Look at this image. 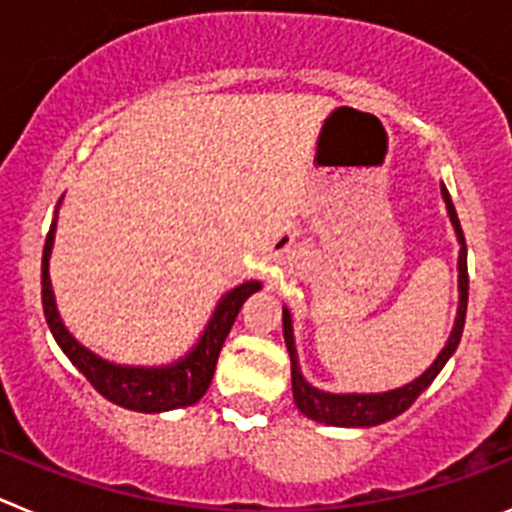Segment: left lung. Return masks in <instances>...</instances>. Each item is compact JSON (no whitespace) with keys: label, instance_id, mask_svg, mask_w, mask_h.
Listing matches in <instances>:
<instances>
[{"label":"left lung","instance_id":"obj_1","mask_svg":"<svg viewBox=\"0 0 512 512\" xmlns=\"http://www.w3.org/2000/svg\"><path fill=\"white\" fill-rule=\"evenodd\" d=\"M443 200L449 207L451 223H454L456 238L461 243L459 251V315H456V325L451 330L449 343L443 346V351L438 354V359L433 361L431 369H425V374H420L415 382L405 384L400 390L382 392V395H330V392H320L315 387L305 382V377L300 374V366H297V351H295V336H292V318H289L287 307L282 310L284 320V343H287L289 361H292V395H295V405L302 415L318 420L325 425H343V428H364V425H379L387 423V420L397 418L400 413L413 405L423 390H428V384L438 377V372L443 369V364L451 359V354L456 351L461 341V333H464V318H467V297H469V274H467V243H464V230L459 225V217H456L454 202H451L446 187H441Z\"/></svg>","mask_w":512,"mask_h":512}]
</instances>
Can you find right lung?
<instances>
[{
	"label": "right lung",
	"instance_id": "obj_1",
	"mask_svg": "<svg viewBox=\"0 0 512 512\" xmlns=\"http://www.w3.org/2000/svg\"><path fill=\"white\" fill-rule=\"evenodd\" d=\"M53 238H56V223L51 225L48 235H45L43 246V312L48 320L53 338L58 346L63 348V354L69 356L71 364L79 369L84 377L92 382L94 390L110 402L120 405V408L138 410V413H161V410L187 408L194 405L207 392L215 374L217 356L223 348L225 338H228L230 328H233L238 312H241L243 302L259 292V282H246L241 287L230 289L228 295L220 300L215 315H212L210 325L202 333L200 343L189 351L184 359H179L171 366H161V369H143V366H117L110 361H102L87 351L84 346L74 341L69 330L63 328L61 318H58L56 300H53L51 277H48V259H51Z\"/></svg>",
	"mask_w": 512,
	"mask_h": 512
}]
</instances>
